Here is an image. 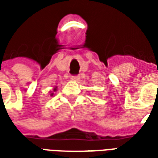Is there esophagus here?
Instances as JSON below:
<instances>
[{
	"label": "esophagus",
	"instance_id": "esophagus-1",
	"mask_svg": "<svg viewBox=\"0 0 158 158\" xmlns=\"http://www.w3.org/2000/svg\"><path fill=\"white\" fill-rule=\"evenodd\" d=\"M79 79H80L79 75H73L72 77H71V79H72V80H75V81L79 80Z\"/></svg>",
	"mask_w": 158,
	"mask_h": 158
}]
</instances>
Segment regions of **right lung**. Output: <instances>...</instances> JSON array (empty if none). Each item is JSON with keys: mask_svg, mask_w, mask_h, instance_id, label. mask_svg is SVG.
Here are the masks:
<instances>
[{"mask_svg": "<svg viewBox=\"0 0 158 158\" xmlns=\"http://www.w3.org/2000/svg\"><path fill=\"white\" fill-rule=\"evenodd\" d=\"M54 90H56V88H55V89H54Z\"/></svg>", "mask_w": 158, "mask_h": 158, "instance_id": "obj_1", "label": "right lung"}]
</instances>
